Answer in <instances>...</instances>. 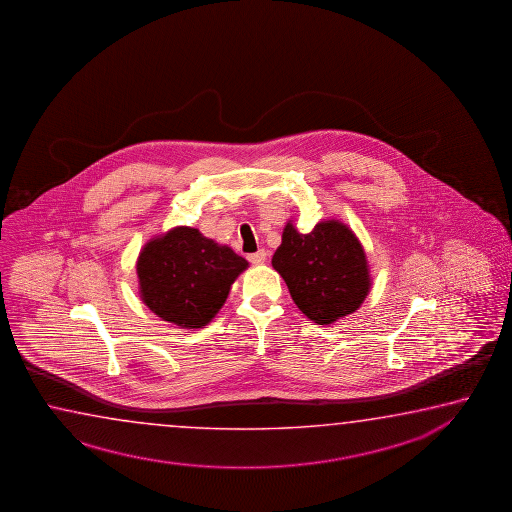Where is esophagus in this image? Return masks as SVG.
Returning a JSON list of instances; mask_svg holds the SVG:
<instances>
[{
  "label": "esophagus",
  "mask_w": 512,
  "mask_h": 512,
  "mask_svg": "<svg viewBox=\"0 0 512 512\" xmlns=\"http://www.w3.org/2000/svg\"><path fill=\"white\" fill-rule=\"evenodd\" d=\"M265 260H267V251L265 249L249 254V261H251L252 265H261V263H265Z\"/></svg>",
  "instance_id": "obj_1"
}]
</instances>
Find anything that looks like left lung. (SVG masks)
<instances>
[{
  "instance_id": "1",
  "label": "left lung",
  "mask_w": 512,
  "mask_h": 512,
  "mask_svg": "<svg viewBox=\"0 0 512 512\" xmlns=\"http://www.w3.org/2000/svg\"><path fill=\"white\" fill-rule=\"evenodd\" d=\"M272 267L285 279L299 310L317 325H332L354 314L372 287L363 245L335 218L316 223L307 234L289 220Z\"/></svg>"
}]
</instances>
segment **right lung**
I'll return each instance as SVG.
<instances>
[{
    "mask_svg": "<svg viewBox=\"0 0 512 512\" xmlns=\"http://www.w3.org/2000/svg\"><path fill=\"white\" fill-rule=\"evenodd\" d=\"M247 267L249 261L231 247L205 238L198 229L173 227L140 251V299L155 316L178 328H204Z\"/></svg>",
    "mask_w": 512,
    "mask_h": 512,
    "instance_id": "add662e5",
    "label": "right lung"
}]
</instances>
